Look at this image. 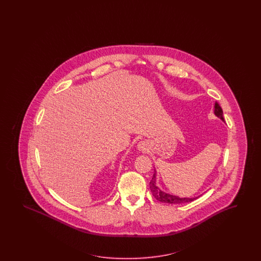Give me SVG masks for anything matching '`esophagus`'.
Here are the masks:
<instances>
[{
    "label": "esophagus",
    "mask_w": 261,
    "mask_h": 261,
    "mask_svg": "<svg viewBox=\"0 0 261 261\" xmlns=\"http://www.w3.org/2000/svg\"><path fill=\"white\" fill-rule=\"evenodd\" d=\"M146 147H147V142H140L138 143V148L140 149V150H145L146 149Z\"/></svg>",
    "instance_id": "1"
}]
</instances>
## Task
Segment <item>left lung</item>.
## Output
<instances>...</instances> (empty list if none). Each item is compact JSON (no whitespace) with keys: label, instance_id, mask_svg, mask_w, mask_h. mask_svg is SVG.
<instances>
[{"label":"left lung","instance_id":"1","mask_svg":"<svg viewBox=\"0 0 261 261\" xmlns=\"http://www.w3.org/2000/svg\"><path fill=\"white\" fill-rule=\"evenodd\" d=\"M214 114L216 117H218L219 119H222L224 121V117H223V111L220 107V105L217 102H215L214 105ZM149 187H150L151 192L153 194V196L156 198L160 202L163 203H168V204H185V203H189L191 201L196 200L197 198L200 197H193V198H181L179 196H175V195H171L169 193H166L163 190H160L158 187L156 186V171L153 174L152 180L149 182Z\"/></svg>","mask_w":261,"mask_h":261}]
</instances>
